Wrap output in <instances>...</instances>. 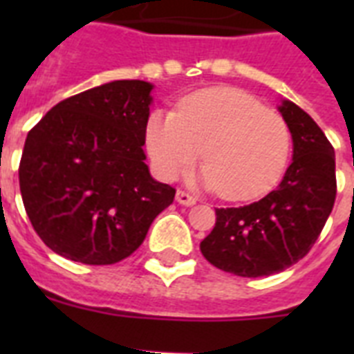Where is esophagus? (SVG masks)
<instances>
[{
	"mask_svg": "<svg viewBox=\"0 0 354 354\" xmlns=\"http://www.w3.org/2000/svg\"><path fill=\"white\" fill-rule=\"evenodd\" d=\"M176 202L182 205H194L196 204V198H194V196H191L189 193H185V191H178Z\"/></svg>",
	"mask_w": 354,
	"mask_h": 354,
	"instance_id": "1",
	"label": "esophagus"
}]
</instances>
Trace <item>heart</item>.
<instances>
[{"instance_id":"1","label":"heart","mask_w":354,"mask_h":354,"mask_svg":"<svg viewBox=\"0 0 354 354\" xmlns=\"http://www.w3.org/2000/svg\"><path fill=\"white\" fill-rule=\"evenodd\" d=\"M290 130L279 113L236 88H209L183 97L176 113L154 110L145 149L156 176L174 178L196 158L205 163L189 183L221 189L227 200H252L274 187L290 156Z\"/></svg>"}]
</instances>
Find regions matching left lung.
I'll list each match as a JSON object with an SVG mask.
<instances>
[{
    "label": "left lung",
    "mask_w": 354,
    "mask_h": 354,
    "mask_svg": "<svg viewBox=\"0 0 354 354\" xmlns=\"http://www.w3.org/2000/svg\"><path fill=\"white\" fill-rule=\"evenodd\" d=\"M292 133V163L275 191L242 207L216 209L200 250L213 266L263 277L296 264L313 248L336 198L335 149L314 119L292 101L277 108Z\"/></svg>",
    "instance_id": "8db88e82"
}]
</instances>
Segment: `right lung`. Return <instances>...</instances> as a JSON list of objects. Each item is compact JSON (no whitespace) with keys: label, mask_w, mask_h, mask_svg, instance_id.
Masks as SVG:
<instances>
[{"label":"right lung","mask_w":354,"mask_h":354,"mask_svg":"<svg viewBox=\"0 0 354 354\" xmlns=\"http://www.w3.org/2000/svg\"><path fill=\"white\" fill-rule=\"evenodd\" d=\"M152 88L113 80L64 99L25 139L19 191L30 224L55 253L82 264L132 255L176 191L145 163Z\"/></svg>","instance_id":"add662e5"}]
</instances>
